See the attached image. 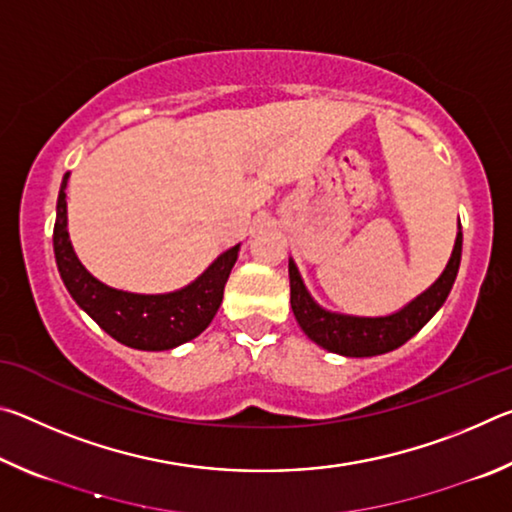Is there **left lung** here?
Returning a JSON list of instances; mask_svg holds the SVG:
<instances>
[{
  "label": "left lung",
  "mask_w": 512,
  "mask_h": 512,
  "mask_svg": "<svg viewBox=\"0 0 512 512\" xmlns=\"http://www.w3.org/2000/svg\"><path fill=\"white\" fill-rule=\"evenodd\" d=\"M463 232L458 230L452 257L445 266L443 275L431 287L411 300L409 305L395 311L391 316H348L327 311L309 296V291L298 273V266L289 259V282H291V309L298 325L311 341L329 352L343 357H377V354L400 348L406 341L420 332L429 323L433 314L443 307L449 291L454 287L458 266H461Z\"/></svg>",
  "instance_id": "obj_1"
}]
</instances>
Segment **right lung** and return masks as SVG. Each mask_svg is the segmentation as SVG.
<instances>
[{"label": "right lung", "instance_id": "1", "mask_svg": "<svg viewBox=\"0 0 512 512\" xmlns=\"http://www.w3.org/2000/svg\"><path fill=\"white\" fill-rule=\"evenodd\" d=\"M65 173L58 192L54 255L69 296L112 339L135 350H171L196 339L221 307L223 289L237 262L239 244L225 250L187 287L171 293H131L99 282L76 257L67 232Z\"/></svg>", "mask_w": 512, "mask_h": 512}]
</instances>
